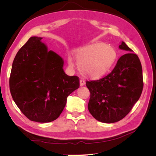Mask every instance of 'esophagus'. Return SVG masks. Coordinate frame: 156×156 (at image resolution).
<instances>
[{
	"instance_id": "34e87169",
	"label": "esophagus",
	"mask_w": 156,
	"mask_h": 156,
	"mask_svg": "<svg viewBox=\"0 0 156 156\" xmlns=\"http://www.w3.org/2000/svg\"><path fill=\"white\" fill-rule=\"evenodd\" d=\"M79 82H80V86L81 87H83L84 85V84H85V81L83 79H80Z\"/></svg>"
}]
</instances>
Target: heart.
I'll return each mask as SVG.
<instances>
[{
    "mask_svg": "<svg viewBox=\"0 0 156 156\" xmlns=\"http://www.w3.org/2000/svg\"><path fill=\"white\" fill-rule=\"evenodd\" d=\"M75 58L81 73L88 78L100 79L108 73L117 58L115 49L101 42H96L84 46L75 53ZM68 64L73 66L72 58Z\"/></svg>",
    "mask_w": 156,
    "mask_h": 156,
    "instance_id": "heart-1",
    "label": "heart"
}]
</instances>
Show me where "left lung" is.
<instances>
[{
	"label": "left lung",
	"instance_id": "8db88e82",
	"mask_svg": "<svg viewBox=\"0 0 156 156\" xmlns=\"http://www.w3.org/2000/svg\"><path fill=\"white\" fill-rule=\"evenodd\" d=\"M119 48L128 51L117 61L107 76L97 81H87L90 92L88 104L94 119L104 123L120 121L128 114L139 100L143 88L140 61L124 41Z\"/></svg>",
	"mask_w": 156,
	"mask_h": 156
}]
</instances>
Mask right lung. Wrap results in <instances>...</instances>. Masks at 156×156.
I'll return each instance as SVG.
<instances>
[{"label":"right lung","mask_w":156,"mask_h":156,"mask_svg":"<svg viewBox=\"0 0 156 156\" xmlns=\"http://www.w3.org/2000/svg\"><path fill=\"white\" fill-rule=\"evenodd\" d=\"M33 36L13 60L10 90L14 102L30 120L46 123L56 120L67 98L79 87L77 76H68L64 60L41 40Z\"/></svg>","instance_id":"obj_1"}]
</instances>
